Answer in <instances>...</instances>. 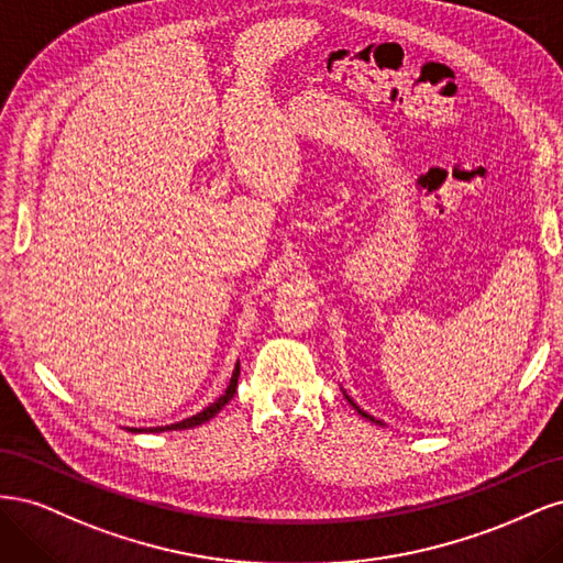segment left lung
I'll return each instance as SVG.
<instances>
[{
	"label": "left lung",
	"mask_w": 563,
	"mask_h": 563,
	"mask_svg": "<svg viewBox=\"0 0 563 563\" xmlns=\"http://www.w3.org/2000/svg\"><path fill=\"white\" fill-rule=\"evenodd\" d=\"M347 401H350V404H352V406L356 408V413H360V416H364L366 420H373V422H376V418H373V416H368V413H364V411H362V408H360V406H356V404H354V401H352L350 397H347Z\"/></svg>",
	"instance_id": "8db88e82"
}]
</instances>
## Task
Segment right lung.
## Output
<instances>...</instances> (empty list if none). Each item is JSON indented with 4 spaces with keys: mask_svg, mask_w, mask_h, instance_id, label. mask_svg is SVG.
<instances>
[{
    "mask_svg": "<svg viewBox=\"0 0 563 563\" xmlns=\"http://www.w3.org/2000/svg\"><path fill=\"white\" fill-rule=\"evenodd\" d=\"M236 380H240V362H236V366H234V373H232V378H230V385H228V389H225V395L220 397V399H216L211 406H207L203 408V411H199L197 416H192V418H185V420H180V422H176V424H166V428H145L147 432H164V430H187V428H195V424H201V422H207V420H211L220 408H223L232 397H234V391H236ZM145 430H133V432H145Z\"/></svg>",
    "mask_w": 563,
    "mask_h": 563,
    "instance_id": "1",
    "label": "right lung"
}]
</instances>
